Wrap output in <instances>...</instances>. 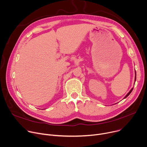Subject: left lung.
<instances>
[{
	"label": "left lung",
	"instance_id": "1",
	"mask_svg": "<svg viewBox=\"0 0 147 147\" xmlns=\"http://www.w3.org/2000/svg\"><path fill=\"white\" fill-rule=\"evenodd\" d=\"M135 75H136V76H135V79H134V81L136 82V71H135ZM133 89V88H132V89H131V90H130V92H129V93H127V94H126V96H125V97H124V99H125V98H126V97H127V96H129V94H130V93H131V92H132Z\"/></svg>",
	"mask_w": 147,
	"mask_h": 147
}]
</instances>
